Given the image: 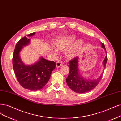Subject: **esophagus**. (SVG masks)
I'll use <instances>...</instances> for the list:
<instances>
[{"label":"esophagus","instance_id":"obj_1","mask_svg":"<svg viewBox=\"0 0 121 121\" xmlns=\"http://www.w3.org/2000/svg\"><path fill=\"white\" fill-rule=\"evenodd\" d=\"M63 63L61 61H58V62H57V63L56 64V66L57 68H59L60 67L63 65Z\"/></svg>","mask_w":121,"mask_h":121}]
</instances>
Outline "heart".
<instances>
[{
  "label": "heart",
  "instance_id": "1",
  "mask_svg": "<svg viewBox=\"0 0 121 121\" xmlns=\"http://www.w3.org/2000/svg\"><path fill=\"white\" fill-rule=\"evenodd\" d=\"M84 44L82 39L76 40V38L74 36H66L57 39L55 41V45L60 50L64 51L67 49L66 56L69 58H72L76 56L79 51L81 50ZM52 50L57 52V50L54 47L52 48Z\"/></svg>",
  "mask_w": 121,
  "mask_h": 121
}]
</instances>
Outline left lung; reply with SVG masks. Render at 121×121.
<instances>
[{
  "label": "left lung",
  "mask_w": 121,
  "mask_h": 121,
  "mask_svg": "<svg viewBox=\"0 0 121 121\" xmlns=\"http://www.w3.org/2000/svg\"><path fill=\"white\" fill-rule=\"evenodd\" d=\"M101 45L106 52L104 44L101 43ZM79 57L78 56L69 61L70 72L68 77L66 79V83L69 87L74 92L77 93H84L92 90L97 86L102 77L103 72H102L101 75L98 78L94 80L83 78L81 75H80L79 72ZM107 62V56L106 55L103 61L104 69L105 68Z\"/></svg>",
  "instance_id": "left-lung-1"
}]
</instances>
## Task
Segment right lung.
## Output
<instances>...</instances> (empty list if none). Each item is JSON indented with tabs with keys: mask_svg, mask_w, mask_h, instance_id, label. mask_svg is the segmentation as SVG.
I'll list each match as a JSON object with an SVG mask.
<instances>
[{
	"mask_svg": "<svg viewBox=\"0 0 121 121\" xmlns=\"http://www.w3.org/2000/svg\"><path fill=\"white\" fill-rule=\"evenodd\" d=\"M30 33L21 38L16 44L12 59L13 68L18 81L25 89L31 91L41 90L45 86L54 70L56 63L40 57L37 61L31 65L25 64L22 62L20 54L23 48L30 43L28 37L34 35Z\"/></svg>",
	"mask_w": 121,
	"mask_h": 121,
	"instance_id": "1",
	"label": "right lung"
}]
</instances>
